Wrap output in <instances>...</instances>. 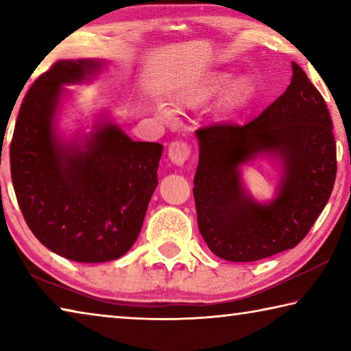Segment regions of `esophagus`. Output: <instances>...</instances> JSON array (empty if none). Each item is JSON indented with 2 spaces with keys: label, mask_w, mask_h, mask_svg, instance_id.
<instances>
[{
  "label": "esophagus",
  "mask_w": 351,
  "mask_h": 351,
  "mask_svg": "<svg viewBox=\"0 0 351 351\" xmlns=\"http://www.w3.org/2000/svg\"><path fill=\"white\" fill-rule=\"evenodd\" d=\"M167 154L170 161L175 165H184V162H186L190 156V147L186 144V142L175 141L169 145Z\"/></svg>",
  "instance_id": "34e87169"
}]
</instances>
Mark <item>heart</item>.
<instances>
[{
  "instance_id": "heart-1",
  "label": "heart",
  "mask_w": 351,
  "mask_h": 351,
  "mask_svg": "<svg viewBox=\"0 0 351 351\" xmlns=\"http://www.w3.org/2000/svg\"><path fill=\"white\" fill-rule=\"evenodd\" d=\"M229 74L226 73H219L212 75L210 79L193 83L180 93V102L181 105L186 106H197L199 104L206 102L213 93H217L219 88H223L226 83L229 82ZM254 93V82L249 75H241L232 83V88H230V97H232L235 102H243L246 100L251 94ZM161 114L169 117L171 114V111L169 108H164L161 106Z\"/></svg>"
}]
</instances>
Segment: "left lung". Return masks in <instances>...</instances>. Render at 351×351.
Returning a JSON list of instances; mask_svg holds the SVG:
<instances>
[{
	"mask_svg": "<svg viewBox=\"0 0 351 351\" xmlns=\"http://www.w3.org/2000/svg\"><path fill=\"white\" fill-rule=\"evenodd\" d=\"M199 162L193 178L198 228L210 251L229 261H255L305 239L336 180V142L324 97L293 62L291 83L246 125L213 123L195 132ZM281 169L276 197L255 200L241 170L257 157Z\"/></svg>",
	"mask_w": 351,
	"mask_h": 351,
	"instance_id": "obj_1",
	"label": "left lung"
}]
</instances>
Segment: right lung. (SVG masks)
Instances as JSON below:
<instances>
[{
  "instance_id": "obj_1",
  "label": "right lung",
  "mask_w": 351,
  "mask_h": 351,
  "mask_svg": "<svg viewBox=\"0 0 351 351\" xmlns=\"http://www.w3.org/2000/svg\"><path fill=\"white\" fill-rule=\"evenodd\" d=\"M104 60H60L34 82L10 142L15 195L41 245L79 263L116 260L134 245L158 186L162 145L133 141L102 114L71 139L57 121L68 90L91 82Z\"/></svg>"
}]
</instances>
